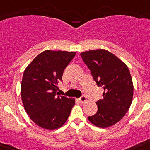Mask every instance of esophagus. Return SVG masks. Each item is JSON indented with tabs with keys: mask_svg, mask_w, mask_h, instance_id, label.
Here are the masks:
<instances>
[{
	"mask_svg": "<svg viewBox=\"0 0 150 150\" xmlns=\"http://www.w3.org/2000/svg\"><path fill=\"white\" fill-rule=\"evenodd\" d=\"M79 101H80L81 103L86 102V101H87V97H86L84 95H82V96L79 98Z\"/></svg>",
	"mask_w": 150,
	"mask_h": 150,
	"instance_id": "1",
	"label": "esophagus"
}]
</instances>
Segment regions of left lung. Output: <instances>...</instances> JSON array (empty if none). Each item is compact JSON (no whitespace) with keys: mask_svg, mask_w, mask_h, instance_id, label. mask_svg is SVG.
<instances>
[{"mask_svg":"<svg viewBox=\"0 0 150 150\" xmlns=\"http://www.w3.org/2000/svg\"><path fill=\"white\" fill-rule=\"evenodd\" d=\"M81 57L97 86L104 89L103 99L96 102L97 113L88 120L102 128L114 125L125 116L132 103L134 85L128 67L103 49L83 52Z\"/></svg>","mask_w":150,"mask_h":150,"instance_id":"obj_1","label":"left lung"}]
</instances>
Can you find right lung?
<instances>
[{
	"mask_svg": "<svg viewBox=\"0 0 150 150\" xmlns=\"http://www.w3.org/2000/svg\"><path fill=\"white\" fill-rule=\"evenodd\" d=\"M75 56V52L44 50L25 69L21 97L25 112L39 127L57 129L69 116L75 100L57 96V88L63 71Z\"/></svg>",
	"mask_w": 150,
	"mask_h": 150,
	"instance_id": "add662e5",
	"label": "right lung"
}]
</instances>
